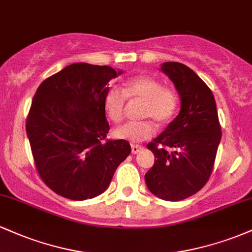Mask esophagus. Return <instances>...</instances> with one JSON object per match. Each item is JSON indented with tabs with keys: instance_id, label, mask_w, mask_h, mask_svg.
Returning a JSON list of instances; mask_svg holds the SVG:
<instances>
[{
	"instance_id": "1",
	"label": "esophagus",
	"mask_w": 252,
	"mask_h": 252,
	"mask_svg": "<svg viewBox=\"0 0 252 252\" xmlns=\"http://www.w3.org/2000/svg\"><path fill=\"white\" fill-rule=\"evenodd\" d=\"M143 148L141 146H138V144H131V153L132 154H137L138 152H141Z\"/></svg>"
}]
</instances>
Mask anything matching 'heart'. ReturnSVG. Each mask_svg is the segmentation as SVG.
Segmentation results:
<instances>
[{
    "instance_id": "b5f03b06",
    "label": "heart",
    "mask_w": 252,
    "mask_h": 252,
    "mask_svg": "<svg viewBox=\"0 0 252 252\" xmlns=\"http://www.w3.org/2000/svg\"><path fill=\"white\" fill-rule=\"evenodd\" d=\"M126 98L130 100H142L140 115L143 118H152L156 123H167L172 120L178 109V97L168 86L152 76L131 78L118 89H109L104 96V111L111 122L118 123L123 120ZM155 132L154 124L150 121L129 122L114 130V136L131 143L142 142L152 137Z\"/></svg>"
}]
</instances>
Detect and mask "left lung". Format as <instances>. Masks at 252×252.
I'll return each mask as SVG.
<instances>
[{
	"label": "left lung",
	"mask_w": 252,
	"mask_h": 252,
	"mask_svg": "<svg viewBox=\"0 0 252 252\" xmlns=\"http://www.w3.org/2000/svg\"><path fill=\"white\" fill-rule=\"evenodd\" d=\"M161 71L174 84L181 108L147 146L155 162L144 180L154 195L179 201L199 192L210 179L221 129L212 91L194 71L175 62L163 63Z\"/></svg>",
	"instance_id": "1"
}]
</instances>
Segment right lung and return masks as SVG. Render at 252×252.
Returning a JSON list of instances; mask_svg holds the SVG:
<instances>
[{"instance_id":"right-lung-1","label":"right lung","mask_w":252,"mask_h":252,"mask_svg":"<svg viewBox=\"0 0 252 252\" xmlns=\"http://www.w3.org/2000/svg\"><path fill=\"white\" fill-rule=\"evenodd\" d=\"M122 73L77 63L40 84L26 131L37 173L57 194L72 200L99 195L130 154L126 140H106L104 96Z\"/></svg>"}]
</instances>
